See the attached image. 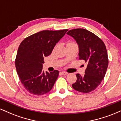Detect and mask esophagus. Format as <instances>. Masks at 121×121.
<instances>
[{
    "label": "esophagus",
    "instance_id": "obj_1",
    "mask_svg": "<svg viewBox=\"0 0 121 121\" xmlns=\"http://www.w3.org/2000/svg\"><path fill=\"white\" fill-rule=\"evenodd\" d=\"M61 74L62 75H67L68 74V73L66 72H65V71H62L61 72Z\"/></svg>",
    "mask_w": 121,
    "mask_h": 121
}]
</instances>
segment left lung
Returning a JSON list of instances; mask_svg holds the SVG:
<instances>
[{
	"mask_svg": "<svg viewBox=\"0 0 121 121\" xmlns=\"http://www.w3.org/2000/svg\"><path fill=\"white\" fill-rule=\"evenodd\" d=\"M66 34L78 44L79 60L87 64L85 74H76L77 81L72 87L80 92H91L101 84L106 74L109 63L106 46L100 38L85 29H73Z\"/></svg>",
	"mask_w": 121,
	"mask_h": 121,
	"instance_id": "obj_1",
	"label": "left lung"
}]
</instances>
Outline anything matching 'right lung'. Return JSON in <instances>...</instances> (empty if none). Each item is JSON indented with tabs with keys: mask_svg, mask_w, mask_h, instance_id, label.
<instances>
[{
	"mask_svg": "<svg viewBox=\"0 0 121 121\" xmlns=\"http://www.w3.org/2000/svg\"><path fill=\"white\" fill-rule=\"evenodd\" d=\"M67 31L42 30L26 37L20 43L15 66L21 82L30 93L41 95L52 89L59 72L43 71L44 58L51 55L56 43Z\"/></svg>",
	"mask_w": 121,
	"mask_h": 121,
	"instance_id": "add662e5",
	"label": "right lung"
}]
</instances>
